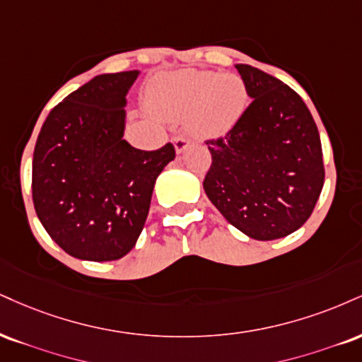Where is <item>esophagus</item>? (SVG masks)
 Here are the masks:
<instances>
[{
	"label": "esophagus",
	"mask_w": 362,
	"mask_h": 362,
	"mask_svg": "<svg viewBox=\"0 0 362 362\" xmlns=\"http://www.w3.org/2000/svg\"><path fill=\"white\" fill-rule=\"evenodd\" d=\"M173 145H175L177 153H182L185 148H189L190 145H192V139L185 138V136H175L173 138Z\"/></svg>",
	"instance_id": "1"
}]
</instances>
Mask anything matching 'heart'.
Instances as JSON below:
<instances>
[{
    "mask_svg": "<svg viewBox=\"0 0 362 362\" xmlns=\"http://www.w3.org/2000/svg\"><path fill=\"white\" fill-rule=\"evenodd\" d=\"M165 115L189 112L187 124L200 136L229 132L246 106V87L234 74L185 71L165 79L153 95Z\"/></svg>",
    "mask_w": 362,
    "mask_h": 362,
    "instance_id": "b5f03b06",
    "label": "heart"
}]
</instances>
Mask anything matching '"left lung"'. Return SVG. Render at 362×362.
<instances>
[{
	"instance_id": "8db88e82",
	"label": "left lung",
	"mask_w": 362,
	"mask_h": 362,
	"mask_svg": "<svg viewBox=\"0 0 362 362\" xmlns=\"http://www.w3.org/2000/svg\"><path fill=\"white\" fill-rule=\"evenodd\" d=\"M236 69L251 103L224 136L206 139L212 163L204 190L234 228L272 241L315 209L325 178L320 134L290 86L252 65Z\"/></svg>"
}]
</instances>
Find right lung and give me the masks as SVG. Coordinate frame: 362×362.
<instances>
[{"mask_svg": "<svg viewBox=\"0 0 362 362\" xmlns=\"http://www.w3.org/2000/svg\"><path fill=\"white\" fill-rule=\"evenodd\" d=\"M136 77L138 71L95 76L49 112L35 143V212L74 258L128 255L145 226L156 177L175 158L172 143L145 151L123 138V106Z\"/></svg>", "mask_w": 362, "mask_h": 362, "instance_id": "add662e5", "label": "right lung"}]
</instances>
